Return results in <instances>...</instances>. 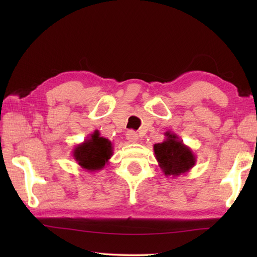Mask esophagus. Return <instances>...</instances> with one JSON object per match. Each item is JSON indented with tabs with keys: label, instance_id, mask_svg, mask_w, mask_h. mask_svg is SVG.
<instances>
[{
	"label": "esophagus",
	"instance_id": "esophagus-1",
	"mask_svg": "<svg viewBox=\"0 0 257 257\" xmlns=\"http://www.w3.org/2000/svg\"><path fill=\"white\" fill-rule=\"evenodd\" d=\"M125 138H127V140L129 141V143L136 144L139 140V136H138L137 133L134 132V130H129V132L127 133V135H125Z\"/></svg>",
	"mask_w": 257,
	"mask_h": 257
}]
</instances>
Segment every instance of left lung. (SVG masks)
<instances>
[{
    "label": "left lung",
    "mask_w": 257,
    "mask_h": 257,
    "mask_svg": "<svg viewBox=\"0 0 257 257\" xmlns=\"http://www.w3.org/2000/svg\"><path fill=\"white\" fill-rule=\"evenodd\" d=\"M166 139L154 146L155 157L165 176L179 177L189 172L196 162V157L190 147L171 132L165 134Z\"/></svg>",
    "instance_id": "8db88e82"
}]
</instances>
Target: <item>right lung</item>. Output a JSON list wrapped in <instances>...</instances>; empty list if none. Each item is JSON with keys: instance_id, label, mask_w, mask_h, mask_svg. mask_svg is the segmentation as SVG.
I'll use <instances>...</instances> for the list:
<instances>
[{"instance_id": "add662e5", "label": "right lung", "mask_w": 257, "mask_h": 257, "mask_svg": "<svg viewBox=\"0 0 257 257\" xmlns=\"http://www.w3.org/2000/svg\"><path fill=\"white\" fill-rule=\"evenodd\" d=\"M72 154L85 171L95 172L108 165L113 148L110 140L101 137L99 132L95 130L83 143L75 147Z\"/></svg>"}]
</instances>
